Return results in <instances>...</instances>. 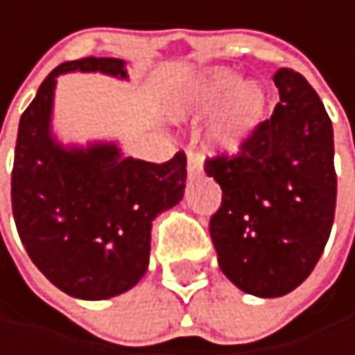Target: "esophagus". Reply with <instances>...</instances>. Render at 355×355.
Segmentation results:
<instances>
[{"label": "esophagus", "instance_id": "34e87169", "mask_svg": "<svg viewBox=\"0 0 355 355\" xmlns=\"http://www.w3.org/2000/svg\"><path fill=\"white\" fill-rule=\"evenodd\" d=\"M200 171H202V159H200L198 153L190 150V153H188V175L194 178V175H198Z\"/></svg>", "mask_w": 355, "mask_h": 355}]
</instances>
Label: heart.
Segmentation results:
<instances>
[{"mask_svg":"<svg viewBox=\"0 0 355 355\" xmlns=\"http://www.w3.org/2000/svg\"><path fill=\"white\" fill-rule=\"evenodd\" d=\"M219 103L221 107L211 125V140L215 148L236 153L263 121L265 92L254 83L238 85V76L230 70H211L190 87L184 109L211 111Z\"/></svg>","mask_w":355,"mask_h":355,"instance_id":"heart-1","label":"heart"}]
</instances>
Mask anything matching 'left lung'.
I'll list each match as a JSON object with an SVG mask.
<instances>
[{"label":"left lung","mask_w":355,"mask_h":355,"mask_svg":"<svg viewBox=\"0 0 355 355\" xmlns=\"http://www.w3.org/2000/svg\"><path fill=\"white\" fill-rule=\"evenodd\" d=\"M279 103L236 155L205 171L221 186L209 232L225 277L242 291L279 297L316 266L335 219L333 125L308 80L279 68Z\"/></svg>","instance_id":"obj_1"}]
</instances>
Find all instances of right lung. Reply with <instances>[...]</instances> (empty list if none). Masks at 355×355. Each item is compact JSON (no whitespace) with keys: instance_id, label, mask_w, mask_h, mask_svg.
<instances>
[{"instance_id":"1","label":"right lung","mask_w":355,"mask_h":355,"mask_svg":"<svg viewBox=\"0 0 355 355\" xmlns=\"http://www.w3.org/2000/svg\"><path fill=\"white\" fill-rule=\"evenodd\" d=\"M74 70L125 78L123 60L83 58L43 80L18 125L12 211L31 261L55 287L105 300L146 272L153 219L184 196L186 155L148 163L115 144L60 146L49 132L55 78Z\"/></svg>"}]
</instances>
